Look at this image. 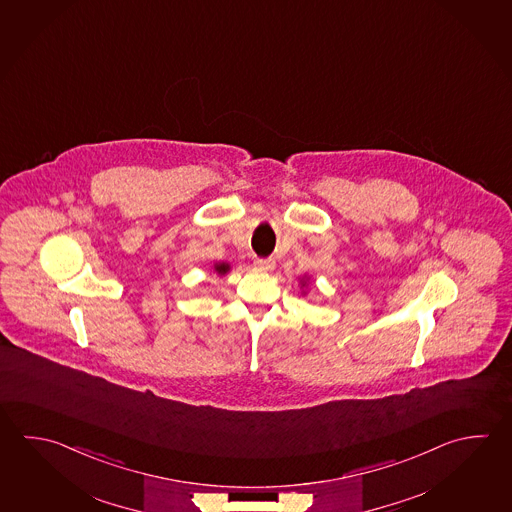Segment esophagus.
<instances>
[{
	"mask_svg": "<svg viewBox=\"0 0 512 512\" xmlns=\"http://www.w3.org/2000/svg\"><path fill=\"white\" fill-rule=\"evenodd\" d=\"M255 268H259L262 271H273L275 270V261L273 259H257L255 261Z\"/></svg>",
	"mask_w": 512,
	"mask_h": 512,
	"instance_id": "obj_1",
	"label": "esophagus"
}]
</instances>
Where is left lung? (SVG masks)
I'll return each instance as SVG.
<instances>
[{
  "instance_id": "obj_1",
  "label": "left lung",
  "mask_w": 512,
  "mask_h": 512,
  "mask_svg": "<svg viewBox=\"0 0 512 512\" xmlns=\"http://www.w3.org/2000/svg\"><path fill=\"white\" fill-rule=\"evenodd\" d=\"M308 282H309V279L308 277H306V275H304V277H302V279H300V290H302V295H306V290H308Z\"/></svg>"
}]
</instances>
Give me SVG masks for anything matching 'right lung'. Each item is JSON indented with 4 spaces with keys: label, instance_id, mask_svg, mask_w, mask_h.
<instances>
[{
    "label": "right lung",
    "instance_id": "obj_1",
    "mask_svg": "<svg viewBox=\"0 0 512 512\" xmlns=\"http://www.w3.org/2000/svg\"><path fill=\"white\" fill-rule=\"evenodd\" d=\"M230 270H232V268H230L228 262H215V264H213V273H217L219 277H224Z\"/></svg>",
    "mask_w": 512,
    "mask_h": 512
}]
</instances>
